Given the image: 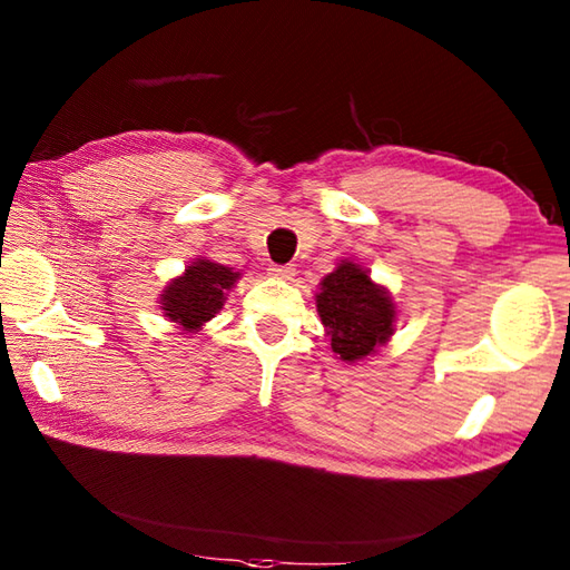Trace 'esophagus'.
Wrapping results in <instances>:
<instances>
[{"label":"esophagus","instance_id":"34e87169","mask_svg":"<svg viewBox=\"0 0 570 570\" xmlns=\"http://www.w3.org/2000/svg\"><path fill=\"white\" fill-rule=\"evenodd\" d=\"M294 264H272L269 266V274L276 278H292L294 276Z\"/></svg>","mask_w":570,"mask_h":570}]
</instances>
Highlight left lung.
I'll use <instances>...</instances> for the list:
<instances>
[{"mask_svg":"<svg viewBox=\"0 0 570 570\" xmlns=\"http://www.w3.org/2000/svg\"><path fill=\"white\" fill-rule=\"evenodd\" d=\"M316 306L333 353L341 360L367 357L392 335L394 306L390 296L353 262H343L323 278Z\"/></svg>","mask_w":570,"mask_h":570,"instance_id":"8db88e82","label":"left lung"}]
</instances>
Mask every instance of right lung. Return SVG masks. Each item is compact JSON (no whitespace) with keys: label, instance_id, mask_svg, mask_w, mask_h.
Masks as SVG:
<instances>
[{"label":"right lung","instance_id":"right-lung-1","mask_svg":"<svg viewBox=\"0 0 570 570\" xmlns=\"http://www.w3.org/2000/svg\"><path fill=\"white\" fill-rule=\"evenodd\" d=\"M239 272L210 259L193 262L186 274L168 284L161 294V308L186 331H198L225 304V292L233 288Z\"/></svg>","mask_w":570,"mask_h":570}]
</instances>
